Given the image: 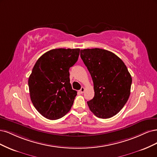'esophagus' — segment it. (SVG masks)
Returning <instances> with one entry per match:
<instances>
[{"instance_id":"34e87169","label":"esophagus","mask_w":157,"mask_h":157,"mask_svg":"<svg viewBox=\"0 0 157 157\" xmlns=\"http://www.w3.org/2000/svg\"><path fill=\"white\" fill-rule=\"evenodd\" d=\"M84 91H85V87H82V88H81V89L79 90V92H80L81 93H83Z\"/></svg>"}]
</instances>
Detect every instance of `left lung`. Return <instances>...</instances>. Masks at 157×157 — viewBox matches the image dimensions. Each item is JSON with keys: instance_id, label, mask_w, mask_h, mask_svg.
Listing matches in <instances>:
<instances>
[{"instance_id": "1", "label": "left lung", "mask_w": 157, "mask_h": 157, "mask_svg": "<svg viewBox=\"0 0 157 157\" xmlns=\"http://www.w3.org/2000/svg\"><path fill=\"white\" fill-rule=\"evenodd\" d=\"M80 56L94 84V98L87 102L90 110L102 119L118 113L130 94L132 78L126 65L117 55L100 48L85 49Z\"/></svg>"}]
</instances>
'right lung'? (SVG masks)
Here are the masks:
<instances>
[{
	"label": "right lung",
	"instance_id": "right-lung-1",
	"mask_svg": "<svg viewBox=\"0 0 157 157\" xmlns=\"http://www.w3.org/2000/svg\"><path fill=\"white\" fill-rule=\"evenodd\" d=\"M79 49H54L45 53L34 64L29 78L31 100L44 117L56 120L67 114L77 91L70 83L69 69L77 62Z\"/></svg>",
	"mask_w": 157,
	"mask_h": 157
}]
</instances>
